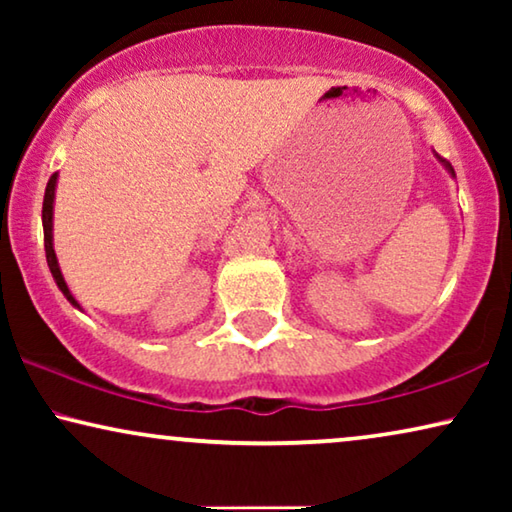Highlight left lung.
Listing matches in <instances>:
<instances>
[{
	"label": "left lung",
	"instance_id": "obj_1",
	"mask_svg": "<svg viewBox=\"0 0 512 512\" xmlns=\"http://www.w3.org/2000/svg\"><path fill=\"white\" fill-rule=\"evenodd\" d=\"M445 165H447V170H450V172L454 174V170H452V165H450V163H445Z\"/></svg>",
	"mask_w": 512,
	"mask_h": 512
}]
</instances>
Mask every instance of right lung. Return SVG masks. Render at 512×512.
Instances as JSON below:
<instances>
[{"mask_svg": "<svg viewBox=\"0 0 512 512\" xmlns=\"http://www.w3.org/2000/svg\"><path fill=\"white\" fill-rule=\"evenodd\" d=\"M55 181H58V174H53L51 179H48L46 184V193H44V207H41V221H44V249H46V261H48V268H51V275L55 279V284H58V289L65 293V298L69 303L79 307L76 303L72 293H69L65 279H62V272L58 268V258H55V251H53V195H55Z\"/></svg>", "mask_w": 512, "mask_h": 512, "instance_id": "right-lung-1", "label": "right lung"}]
</instances>
